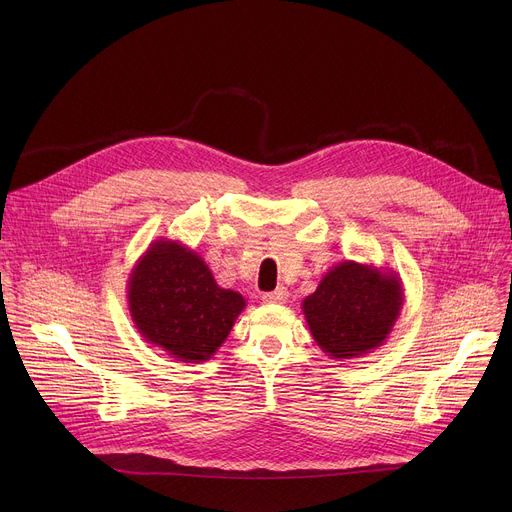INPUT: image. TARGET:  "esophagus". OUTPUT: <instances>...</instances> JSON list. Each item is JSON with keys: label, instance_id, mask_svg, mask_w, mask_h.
<instances>
[{"label": "esophagus", "instance_id": "obj_1", "mask_svg": "<svg viewBox=\"0 0 512 512\" xmlns=\"http://www.w3.org/2000/svg\"><path fill=\"white\" fill-rule=\"evenodd\" d=\"M265 304H285L287 302V289L277 287L275 291H269V294H263Z\"/></svg>", "mask_w": 512, "mask_h": 512}]
</instances>
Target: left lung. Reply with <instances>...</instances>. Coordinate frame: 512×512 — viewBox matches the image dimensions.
<instances>
[{"mask_svg": "<svg viewBox=\"0 0 512 512\" xmlns=\"http://www.w3.org/2000/svg\"><path fill=\"white\" fill-rule=\"evenodd\" d=\"M405 302L399 273L352 259L330 267L302 312L316 344L336 360L383 346Z\"/></svg>", "mask_w": 512, "mask_h": 512, "instance_id": "obj_1", "label": "left lung"}]
</instances>
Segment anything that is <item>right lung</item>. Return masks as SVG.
Masks as SVG:
<instances>
[{"mask_svg": "<svg viewBox=\"0 0 512 512\" xmlns=\"http://www.w3.org/2000/svg\"><path fill=\"white\" fill-rule=\"evenodd\" d=\"M137 332L182 362H204L223 346L247 302L216 283L206 261L180 241L158 239L127 279Z\"/></svg>", "mask_w": 512, "mask_h": 512, "instance_id": "right-lung-1", "label": "right lung"}]
</instances>
